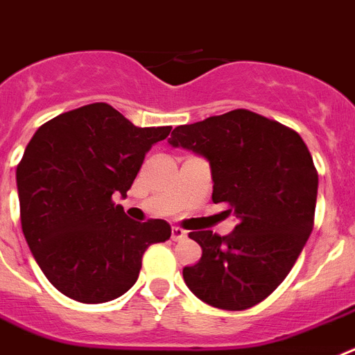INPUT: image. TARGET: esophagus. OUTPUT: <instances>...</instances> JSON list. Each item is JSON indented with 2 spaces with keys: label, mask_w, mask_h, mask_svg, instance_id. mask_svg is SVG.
I'll return each mask as SVG.
<instances>
[{
  "label": "esophagus",
  "mask_w": 355,
  "mask_h": 355,
  "mask_svg": "<svg viewBox=\"0 0 355 355\" xmlns=\"http://www.w3.org/2000/svg\"><path fill=\"white\" fill-rule=\"evenodd\" d=\"M186 230H182V229H178V227H173V229H171V239H173V241H180V239H184V237H186Z\"/></svg>",
  "instance_id": "1"
}]
</instances>
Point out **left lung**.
Instances as JSON below:
<instances>
[{"mask_svg": "<svg viewBox=\"0 0 355 355\" xmlns=\"http://www.w3.org/2000/svg\"><path fill=\"white\" fill-rule=\"evenodd\" d=\"M168 143L207 160L212 202L229 203L237 218L229 236L189 234L202 259L182 271L187 288L218 309L254 307L286 279L313 232L318 173L306 143L245 109L177 126Z\"/></svg>", "mask_w": 355, "mask_h": 355, "instance_id": "8db88e82", "label": "left lung"}]
</instances>
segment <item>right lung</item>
<instances>
[{
	"instance_id": "1",
	"label": "right lung",
	"mask_w": 355,
	"mask_h": 355,
	"mask_svg": "<svg viewBox=\"0 0 355 355\" xmlns=\"http://www.w3.org/2000/svg\"><path fill=\"white\" fill-rule=\"evenodd\" d=\"M171 126L139 128L107 103L84 105L33 134L15 180L24 239L46 279L84 304L125 295L164 220H130L112 196L125 198L150 148Z\"/></svg>"
}]
</instances>
